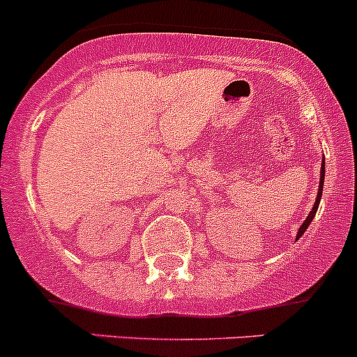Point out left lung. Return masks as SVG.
Wrapping results in <instances>:
<instances>
[{
	"instance_id": "1",
	"label": "left lung",
	"mask_w": 357,
	"mask_h": 357,
	"mask_svg": "<svg viewBox=\"0 0 357 357\" xmlns=\"http://www.w3.org/2000/svg\"><path fill=\"white\" fill-rule=\"evenodd\" d=\"M323 183H325V157H323V162H321V172H319V188H318V195H316L314 205H312L311 212H309L307 218L304 219V222H302L301 228H298V231H297V238H301V236L304 235V231H305V229L309 228V225H311V222H312V219H314L316 211H318V207H319V200H321V195H323Z\"/></svg>"
}]
</instances>
